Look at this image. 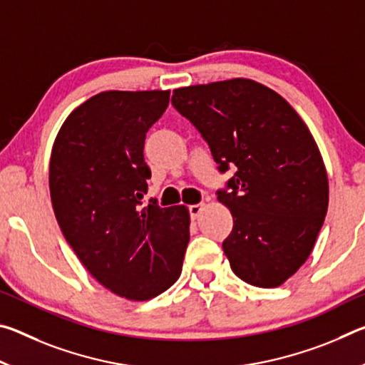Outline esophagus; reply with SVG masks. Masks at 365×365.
Listing matches in <instances>:
<instances>
[{
    "mask_svg": "<svg viewBox=\"0 0 365 365\" xmlns=\"http://www.w3.org/2000/svg\"><path fill=\"white\" fill-rule=\"evenodd\" d=\"M202 207H205V202H197V205H191L190 207H188V211H190V215H191V219H196L197 215L201 214V211H202Z\"/></svg>",
    "mask_w": 365,
    "mask_h": 365,
    "instance_id": "34e87169",
    "label": "esophagus"
}]
</instances>
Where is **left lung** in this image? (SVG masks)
I'll list each match as a JSON object with an SVG mask.
<instances>
[{"label": "left lung", "instance_id": "1", "mask_svg": "<svg viewBox=\"0 0 365 365\" xmlns=\"http://www.w3.org/2000/svg\"><path fill=\"white\" fill-rule=\"evenodd\" d=\"M172 106L201 133L220 174L235 169L217 190L233 215L222 248L235 275L280 287L311 255L329 207L325 165L306 123L248 78L177 88Z\"/></svg>", "mask_w": 365, "mask_h": 365}]
</instances>
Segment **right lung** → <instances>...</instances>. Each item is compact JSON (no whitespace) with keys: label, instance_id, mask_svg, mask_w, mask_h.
<instances>
[{"label":"right lung","instance_id":"obj_1","mask_svg":"<svg viewBox=\"0 0 365 365\" xmlns=\"http://www.w3.org/2000/svg\"><path fill=\"white\" fill-rule=\"evenodd\" d=\"M170 91H103L61 127L49 160V193L66 242L95 279L133 301L164 293L180 277L190 240L185 206L141 207L151 170L145 138Z\"/></svg>","mask_w":365,"mask_h":365}]
</instances>
